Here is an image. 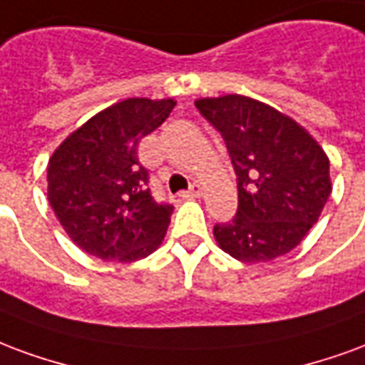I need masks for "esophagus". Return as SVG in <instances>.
Segmentation results:
<instances>
[{
    "instance_id": "34e87169",
    "label": "esophagus",
    "mask_w": 365,
    "mask_h": 365,
    "mask_svg": "<svg viewBox=\"0 0 365 365\" xmlns=\"http://www.w3.org/2000/svg\"><path fill=\"white\" fill-rule=\"evenodd\" d=\"M180 196H182L185 200L200 198V196H202V186L200 185H192V186H190V190H186V192H180Z\"/></svg>"
}]
</instances>
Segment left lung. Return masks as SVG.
<instances>
[{"label": "left lung", "mask_w": 365, "mask_h": 365, "mask_svg": "<svg viewBox=\"0 0 365 365\" xmlns=\"http://www.w3.org/2000/svg\"><path fill=\"white\" fill-rule=\"evenodd\" d=\"M194 105L223 135L237 175V215L214 227L220 249L241 262H268L295 249L332 190L323 148L257 98L223 95Z\"/></svg>", "instance_id": "obj_1"}]
</instances>
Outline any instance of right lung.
<instances>
[{
	"label": "right lung",
	"mask_w": 365,
	"mask_h": 365,
	"mask_svg": "<svg viewBox=\"0 0 365 365\" xmlns=\"http://www.w3.org/2000/svg\"><path fill=\"white\" fill-rule=\"evenodd\" d=\"M175 105V98H126L56 148L48 161V202L79 249L103 260L134 262L163 243L173 206L151 198L138 143Z\"/></svg>",
	"instance_id": "obj_1"
}]
</instances>
